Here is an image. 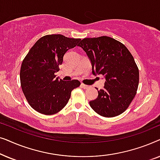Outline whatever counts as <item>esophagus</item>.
Listing matches in <instances>:
<instances>
[{"label":"esophagus","instance_id":"obj_1","mask_svg":"<svg viewBox=\"0 0 160 160\" xmlns=\"http://www.w3.org/2000/svg\"><path fill=\"white\" fill-rule=\"evenodd\" d=\"M81 86H82V88H84V89H89V86H88V85H86V84H81Z\"/></svg>","mask_w":160,"mask_h":160}]
</instances>
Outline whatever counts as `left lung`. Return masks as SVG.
Listing matches in <instances>:
<instances>
[{
	"label": "left lung",
	"instance_id": "8db88e82",
	"mask_svg": "<svg viewBox=\"0 0 160 160\" xmlns=\"http://www.w3.org/2000/svg\"><path fill=\"white\" fill-rule=\"evenodd\" d=\"M78 46L88 56L92 74L106 79L98 98L89 101L91 108L105 117L120 115L130 106L138 87L139 71L132 55L124 44L108 36L84 38Z\"/></svg>",
	"mask_w": 160,
	"mask_h": 160
}]
</instances>
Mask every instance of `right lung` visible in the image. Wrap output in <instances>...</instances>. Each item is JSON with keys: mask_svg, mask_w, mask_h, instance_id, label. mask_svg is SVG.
Listing matches in <instances>:
<instances>
[{"mask_svg": "<svg viewBox=\"0 0 160 160\" xmlns=\"http://www.w3.org/2000/svg\"><path fill=\"white\" fill-rule=\"evenodd\" d=\"M80 41L60 34L47 35L30 49L22 63L20 82L24 95L34 110L45 115L59 112L66 106L72 90L79 87V81H62L54 73L60 70L66 52Z\"/></svg>", "mask_w": 160, "mask_h": 160, "instance_id": "1", "label": "right lung"}]
</instances>
